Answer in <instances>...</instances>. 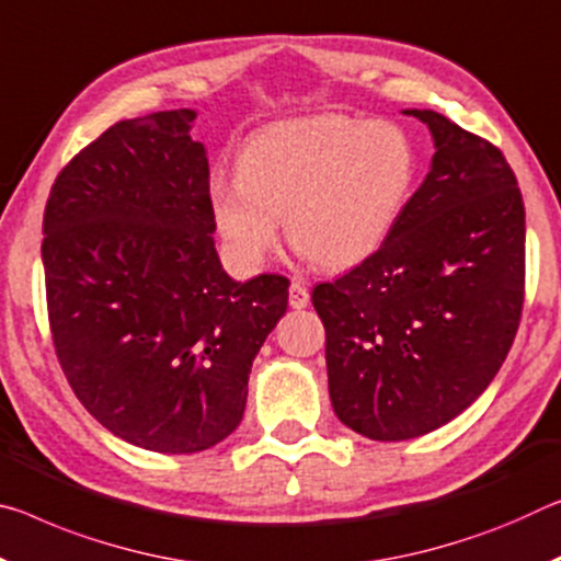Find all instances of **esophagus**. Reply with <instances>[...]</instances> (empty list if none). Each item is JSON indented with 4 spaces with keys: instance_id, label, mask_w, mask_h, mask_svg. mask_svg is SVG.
Segmentation results:
<instances>
[{
    "instance_id": "esophagus-1",
    "label": "esophagus",
    "mask_w": 561,
    "mask_h": 561,
    "mask_svg": "<svg viewBox=\"0 0 561 561\" xmlns=\"http://www.w3.org/2000/svg\"><path fill=\"white\" fill-rule=\"evenodd\" d=\"M289 305L295 309H305L309 305V289L297 279L289 284Z\"/></svg>"
}]
</instances>
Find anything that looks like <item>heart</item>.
<instances>
[{
    "mask_svg": "<svg viewBox=\"0 0 561 561\" xmlns=\"http://www.w3.org/2000/svg\"><path fill=\"white\" fill-rule=\"evenodd\" d=\"M416 176L412 139L394 122L319 114L279 122L247 141L239 180L217 176L209 204L229 254L260 266L279 219L301 254L342 270L394 232Z\"/></svg>",
    "mask_w": 561,
    "mask_h": 561,
    "instance_id": "b5f03b06",
    "label": "heart"
}]
</instances>
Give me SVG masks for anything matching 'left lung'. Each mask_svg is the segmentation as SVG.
<instances>
[{
    "mask_svg": "<svg viewBox=\"0 0 561 561\" xmlns=\"http://www.w3.org/2000/svg\"><path fill=\"white\" fill-rule=\"evenodd\" d=\"M407 114L437 145L430 174L369 260L312 289L334 412L379 442L465 412L524 309V199L502 149L432 110Z\"/></svg>",
    "mask_w": 561,
    "mask_h": 561,
    "instance_id": "1",
    "label": "left lung"
}]
</instances>
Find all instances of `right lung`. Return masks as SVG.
Here are the masks:
<instances>
[{
  "mask_svg": "<svg viewBox=\"0 0 561 561\" xmlns=\"http://www.w3.org/2000/svg\"><path fill=\"white\" fill-rule=\"evenodd\" d=\"M192 110L112 124L69 159L42 221L49 332L89 414L135 447L192 455L242 422L289 279H229Z\"/></svg>",
  "mask_w": 561,
  "mask_h": 561,
  "instance_id": "obj_1",
  "label": "right lung"
}]
</instances>
